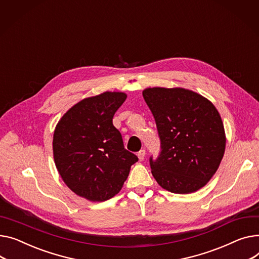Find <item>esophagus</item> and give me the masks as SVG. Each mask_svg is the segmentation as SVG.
Returning <instances> with one entry per match:
<instances>
[{
	"mask_svg": "<svg viewBox=\"0 0 259 259\" xmlns=\"http://www.w3.org/2000/svg\"><path fill=\"white\" fill-rule=\"evenodd\" d=\"M137 156H139V159L141 161H143L145 159V156H146V151L145 150H141L139 153H137Z\"/></svg>",
	"mask_w": 259,
	"mask_h": 259,
	"instance_id": "esophagus-1",
	"label": "esophagus"
}]
</instances>
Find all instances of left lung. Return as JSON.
<instances>
[{
  "instance_id": "left-lung-1",
  "label": "left lung",
  "mask_w": 259,
  "mask_h": 259,
  "mask_svg": "<svg viewBox=\"0 0 259 259\" xmlns=\"http://www.w3.org/2000/svg\"><path fill=\"white\" fill-rule=\"evenodd\" d=\"M156 123L160 154L150 157L152 175L174 194L197 192L217 171L226 146L221 115L210 101L184 89L143 92Z\"/></svg>"
}]
</instances>
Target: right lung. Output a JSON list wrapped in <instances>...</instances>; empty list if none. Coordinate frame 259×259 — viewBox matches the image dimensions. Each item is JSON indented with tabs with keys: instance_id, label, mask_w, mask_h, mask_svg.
I'll list each match as a JSON object with an SVG mask.
<instances>
[{
	"instance_id": "obj_1",
	"label": "right lung",
	"mask_w": 259,
	"mask_h": 259,
	"mask_svg": "<svg viewBox=\"0 0 259 259\" xmlns=\"http://www.w3.org/2000/svg\"><path fill=\"white\" fill-rule=\"evenodd\" d=\"M127 95L86 98L61 117L53 137L56 167L68 188L94 202L114 197L139 158L124 147L112 118Z\"/></svg>"
}]
</instances>
